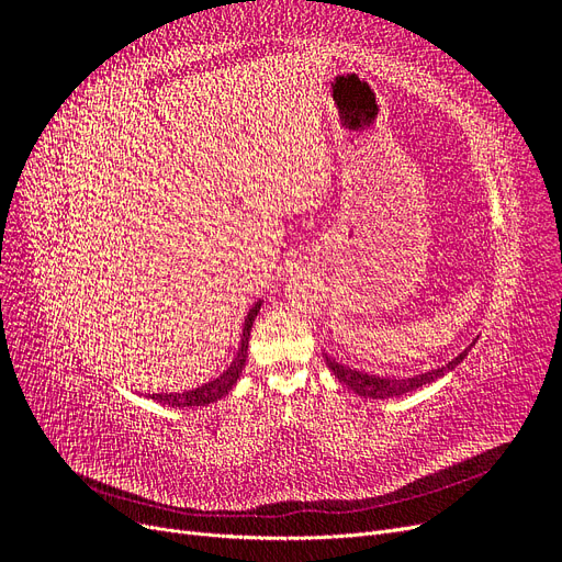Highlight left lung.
<instances>
[{"label": "left lung", "mask_w": 562, "mask_h": 562, "mask_svg": "<svg viewBox=\"0 0 562 562\" xmlns=\"http://www.w3.org/2000/svg\"><path fill=\"white\" fill-rule=\"evenodd\" d=\"M473 345H475V339L462 353L454 356V359L448 361L446 366H440L436 370H427V372H422V375H413V378H380V375H370V372H363V370L349 368L345 363H337L335 359H330L328 353L323 356V359H326V366L330 368L333 375L345 386H349L353 394H359L361 398H396V396H403V394H411V391H415V389L427 386V384L436 382L438 378H443L446 372L454 370L459 363L467 359V353L471 351Z\"/></svg>", "instance_id": "left-lung-1"}]
</instances>
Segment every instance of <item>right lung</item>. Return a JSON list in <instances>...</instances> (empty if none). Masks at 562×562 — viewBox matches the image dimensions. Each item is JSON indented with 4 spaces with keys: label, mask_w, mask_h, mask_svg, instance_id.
Returning a JSON list of instances; mask_svg holds the SVG:
<instances>
[{
    "label": "right lung",
    "mask_w": 562,
    "mask_h": 562,
    "mask_svg": "<svg viewBox=\"0 0 562 562\" xmlns=\"http://www.w3.org/2000/svg\"><path fill=\"white\" fill-rule=\"evenodd\" d=\"M262 307V300H258L252 304L246 314L244 321V330H241V342H239V351H236L234 361L229 363V368L223 372V375H217L215 380L201 384L196 389H187V391H178V394H149L151 401L164 403V405H171V407H199V405H209L223 398L225 394H229L232 386L239 380L241 370L246 366V356H248V339H250V328H252V321L258 316Z\"/></svg>",
    "instance_id": "right-lung-1"
}]
</instances>
